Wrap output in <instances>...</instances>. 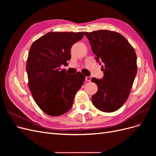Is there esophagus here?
I'll use <instances>...</instances> for the list:
<instances>
[{"instance_id":"1","label":"esophagus","mask_w":156,"mask_h":156,"mask_svg":"<svg viewBox=\"0 0 156 156\" xmlns=\"http://www.w3.org/2000/svg\"><path fill=\"white\" fill-rule=\"evenodd\" d=\"M85 80L87 81H91V78L90 77H86V78H85Z\"/></svg>"}]
</instances>
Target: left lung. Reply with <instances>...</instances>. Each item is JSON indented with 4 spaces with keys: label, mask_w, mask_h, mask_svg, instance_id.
<instances>
[{
    "label": "left lung",
    "mask_w": 156,
    "mask_h": 156,
    "mask_svg": "<svg viewBox=\"0 0 156 156\" xmlns=\"http://www.w3.org/2000/svg\"><path fill=\"white\" fill-rule=\"evenodd\" d=\"M98 62L103 66L102 79L92 78L98 91L92 97L93 105L105 112L117 111L128 98L137 72L136 55L125 37L115 31L99 30L84 32Z\"/></svg>",
    "instance_id": "1"
}]
</instances>
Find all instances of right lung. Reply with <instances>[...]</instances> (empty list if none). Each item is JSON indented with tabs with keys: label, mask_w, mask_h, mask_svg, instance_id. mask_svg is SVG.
I'll use <instances>...</instances> for the list:
<instances>
[{
	"label": "right lung",
	"mask_w": 156,
	"mask_h": 156,
	"mask_svg": "<svg viewBox=\"0 0 156 156\" xmlns=\"http://www.w3.org/2000/svg\"><path fill=\"white\" fill-rule=\"evenodd\" d=\"M84 32H51L34 41L27 62L29 87L33 99L45 114L58 116L72 108L75 93L85 76L81 72L68 75L60 66L71 58L72 45Z\"/></svg>",
	"instance_id": "1"
}]
</instances>
